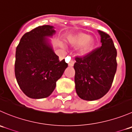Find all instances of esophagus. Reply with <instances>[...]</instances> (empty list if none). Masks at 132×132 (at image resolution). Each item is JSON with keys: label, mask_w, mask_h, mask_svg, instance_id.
<instances>
[{"label": "esophagus", "mask_w": 132, "mask_h": 132, "mask_svg": "<svg viewBox=\"0 0 132 132\" xmlns=\"http://www.w3.org/2000/svg\"><path fill=\"white\" fill-rule=\"evenodd\" d=\"M74 63H75L74 61L71 60V61H70V62H69V63H68V66H70V67H71V66H73Z\"/></svg>", "instance_id": "1"}]
</instances>
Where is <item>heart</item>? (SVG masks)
<instances>
[{"instance_id":"1","label":"heart","mask_w":132,"mask_h":132,"mask_svg":"<svg viewBox=\"0 0 132 132\" xmlns=\"http://www.w3.org/2000/svg\"><path fill=\"white\" fill-rule=\"evenodd\" d=\"M70 41L75 46H82L80 52L82 55H87L93 50L96 41L93 37L85 33H78L75 36L71 37Z\"/></svg>"}]
</instances>
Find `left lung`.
I'll return each mask as SVG.
<instances>
[{
	"label": "left lung",
	"mask_w": 132,
	"mask_h": 132,
	"mask_svg": "<svg viewBox=\"0 0 132 132\" xmlns=\"http://www.w3.org/2000/svg\"><path fill=\"white\" fill-rule=\"evenodd\" d=\"M102 46L82 57H76L75 89L78 96L96 100L108 93L117 70V51L110 36L98 30Z\"/></svg>",
	"instance_id": "1"
}]
</instances>
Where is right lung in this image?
Returning a JSON list of instances; mask_svg holds the SVG:
<instances>
[{"mask_svg":"<svg viewBox=\"0 0 132 132\" xmlns=\"http://www.w3.org/2000/svg\"><path fill=\"white\" fill-rule=\"evenodd\" d=\"M55 34L54 27L39 26L22 37L16 50L14 73L23 93L30 98L49 96L56 82L68 67L54 52L49 37Z\"/></svg>","mask_w":132,"mask_h":132,"instance_id":"1","label":"right lung"}]
</instances>
